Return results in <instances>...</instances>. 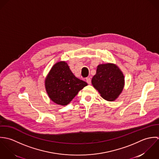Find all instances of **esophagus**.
<instances>
[{
  "mask_svg": "<svg viewBox=\"0 0 159 159\" xmlns=\"http://www.w3.org/2000/svg\"><path fill=\"white\" fill-rule=\"evenodd\" d=\"M86 81L88 83V84H89V85L91 84V79H90V78H87L86 79Z\"/></svg>",
  "mask_w": 159,
  "mask_h": 159,
  "instance_id": "esophagus-1",
  "label": "esophagus"
}]
</instances>
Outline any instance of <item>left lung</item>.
<instances>
[{"label": "left lung", "instance_id": "obj_1", "mask_svg": "<svg viewBox=\"0 0 159 159\" xmlns=\"http://www.w3.org/2000/svg\"><path fill=\"white\" fill-rule=\"evenodd\" d=\"M92 84L102 98L108 101H113L119 97L124 89V75L116 64H101L97 67Z\"/></svg>", "mask_w": 159, "mask_h": 159}]
</instances>
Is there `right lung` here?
Wrapping results in <instances>:
<instances>
[{
	"label": "right lung",
	"mask_w": 159,
	"mask_h": 159,
	"mask_svg": "<svg viewBox=\"0 0 159 159\" xmlns=\"http://www.w3.org/2000/svg\"><path fill=\"white\" fill-rule=\"evenodd\" d=\"M88 84L77 78L65 61L53 65L45 80L47 93L52 101L66 106Z\"/></svg>",
	"instance_id": "right-lung-1"
}]
</instances>
